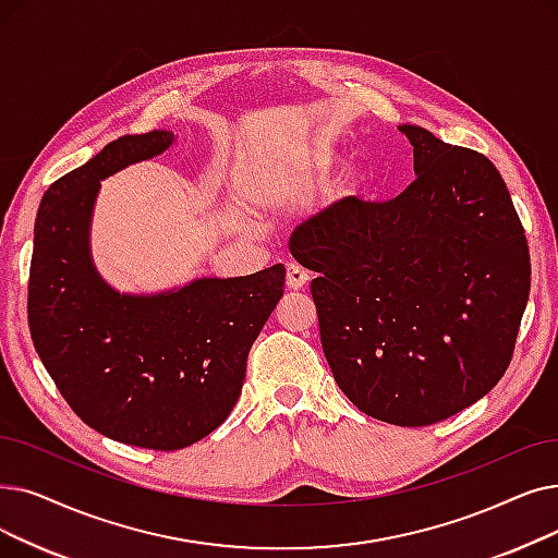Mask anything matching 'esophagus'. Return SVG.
<instances>
[{"instance_id":"obj_1","label":"esophagus","mask_w":558,"mask_h":558,"mask_svg":"<svg viewBox=\"0 0 558 558\" xmlns=\"http://www.w3.org/2000/svg\"><path fill=\"white\" fill-rule=\"evenodd\" d=\"M310 276L305 269H301L299 264H287V287L294 289V292H299V289H303L307 284Z\"/></svg>"}]
</instances>
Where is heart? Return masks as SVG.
Returning a JSON list of instances; mask_svg holds the SVG:
<instances>
[{
    "label": "heart",
    "mask_w": 558,
    "mask_h": 558,
    "mask_svg": "<svg viewBox=\"0 0 558 558\" xmlns=\"http://www.w3.org/2000/svg\"><path fill=\"white\" fill-rule=\"evenodd\" d=\"M337 163V153L328 145H303L296 155V171L303 178H319L330 173ZM362 186V175L355 168H347V171L339 175L337 189L342 193H355Z\"/></svg>",
    "instance_id": "obj_1"
}]
</instances>
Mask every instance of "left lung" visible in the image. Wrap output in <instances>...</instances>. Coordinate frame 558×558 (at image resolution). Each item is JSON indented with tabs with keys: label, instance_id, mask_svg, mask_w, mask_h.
<instances>
[{
	"label": "left lung",
	"instance_id": "obj_1",
	"mask_svg": "<svg viewBox=\"0 0 558 558\" xmlns=\"http://www.w3.org/2000/svg\"><path fill=\"white\" fill-rule=\"evenodd\" d=\"M415 180L397 198H344L303 221L289 251L330 372L362 413L428 426L486 397L511 365L531 264L493 161L401 125Z\"/></svg>",
	"mask_w": 558,
	"mask_h": 558
}]
</instances>
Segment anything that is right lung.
I'll list each match as a JSON object with an SVG mask.
<instances>
[{
    "instance_id": "right-lung-1",
    "label": "right lung",
    "mask_w": 558,
    "mask_h": 558,
    "mask_svg": "<svg viewBox=\"0 0 558 558\" xmlns=\"http://www.w3.org/2000/svg\"><path fill=\"white\" fill-rule=\"evenodd\" d=\"M173 138L120 136L45 191L27 299L34 347L75 415L111 440L157 451L184 449L228 420L284 287L282 264L150 296L102 280L88 244L100 180Z\"/></svg>"
}]
</instances>
